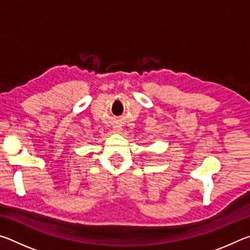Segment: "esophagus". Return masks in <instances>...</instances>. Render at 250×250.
<instances>
[{"label":"esophagus","mask_w":250,"mask_h":250,"mask_svg":"<svg viewBox=\"0 0 250 250\" xmlns=\"http://www.w3.org/2000/svg\"><path fill=\"white\" fill-rule=\"evenodd\" d=\"M120 130H121V128H119V126H115V129H113L115 132H120Z\"/></svg>","instance_id":"esophagus-1"}]
</instances>
